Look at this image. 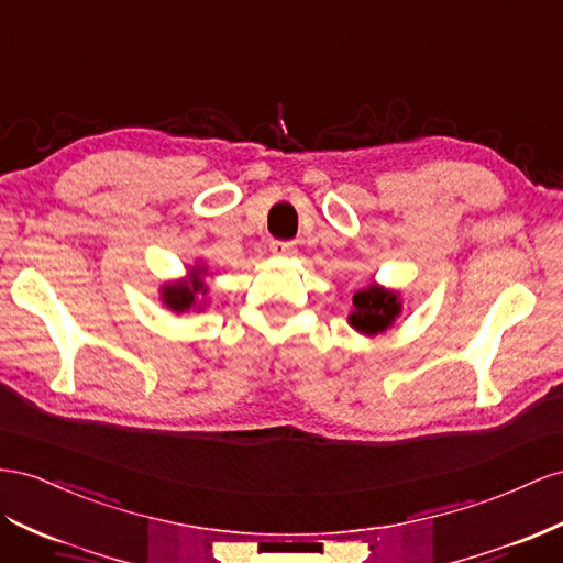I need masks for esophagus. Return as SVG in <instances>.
Segmentation results:
<instances>
[{"label":"esophagus","instance_id":"1","mask_svg":"<svg viewBox=\"0 0 563 563\" xmlns=\"http://www.w3.org/2000/svg\"><path fill=\"white\" fill-rule=\"evenodd\" d=\"M269 251L275 253V255H294V244L291 241H282V239H275V241H269Z\"/></svg>","mask_w":563,"mask_h":563}]
</instances>
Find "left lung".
Masks as SVG:
<instances>
[{
	"mask_svg": "<svg viewBox=\"0 0 563 563\" xmlns=\"http://www.w3.org/2000/svg\"><path fill=\"white\" fill-rule=\"evenodd\" d=\"M353 314H351V324L362 331V333H378L395 319V314L400 312V302L398 296L386 291L382 286H372V288H362L353 296Z\"/></svg>",
	"mask_w": 563,
	"mask_h": 563,
	"instance_id": "left-lung-1",
	"label": "left lung"
}]
</instances>
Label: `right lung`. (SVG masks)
Wrapping results in <instances>:
<instances>
[{
    "instance_id": "right-lung-1",
    "label": "right lung",
    "mask_w": 563,
    "mask_h": 563,
    "mask_svg": "<svg viewBox=\"0 0 563 563\" xmlns=\"http://www.w3.org/2000/svg\"><path fill=\"white\" fill-rule=\"evenodd\" d=\"M203 269H191V282H177L163 286V302L175 312H187L196 306V298L203 296L208 288L201 282Z\"/></svg>"
}]
</instances>
